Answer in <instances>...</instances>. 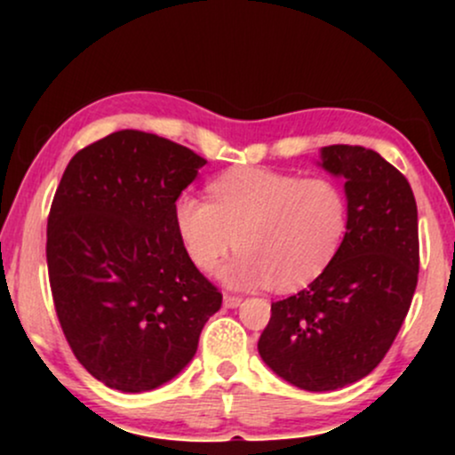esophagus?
Segmentation results:
<instances>
[{
  "instance_id": "1",
  "label": "esophagus",
  "mask_w": 455,
  "mask_h": 455,
  "mask_svg": "<svg viewBox=\"0 0 455 455\" xmlns=\"http://www.w3.org/2000/svg\"><path fill=\"white\" fill-rule=\"evenodd\" d=\"M239 304H242V297L224 295V306H227V307H237Z\"/></svg>"
}]
</instances>
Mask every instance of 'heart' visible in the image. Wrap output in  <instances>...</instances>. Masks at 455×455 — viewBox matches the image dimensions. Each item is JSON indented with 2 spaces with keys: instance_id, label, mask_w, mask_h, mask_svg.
Segmentation results:
<instances>
[{
  "instance_id": "obj_1",
  "label": "heart",
  "mask_w": 455,
  "mask_h": 455,
  "mask_svg": "<svg viewBox=\"0 0 455 455\" xmlns=\"http://www.w3.org/2000/svg\"><path fill=\"white\" fill-rule=\"evenodd\" d=\"M210 198L177 196V237L203 274H216L237 245L224 280L242 289H304L333 263L348 231L347 195L325 177L243 166L213 180Z\"/></svg>"
}]
</instances>
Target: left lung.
Masks as SVG:
<instances>
[{"label":"left lung","instance_id":"8db88e82","mask_svg":"<svg viewBox=\"0 0 455 455\" xmlns=\"http://www.w3.org/2000/svg\"><path fill=\"white\" fill-rule=\"evenodd\" d=\"M318 164L344 180L347 237L307 289L271 304L259 355L295 387L333 391L368 377L398 336L419 274V235L409 181L377 151L329 145Z\"/></svg>","mask_w":455,"mask_h":455}]
</instances>
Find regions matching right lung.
Returning a JSON list of instances; mask_svg holds the SVG:
<instances>
[{"mask_svg":"<svg viewBox=\"0 0 455 455\" xmlns=\"http://www.w3.org/2000/svg\"><path fill=\"white\" fill-rule=\"evenodd\" d=\"M207 160L119 130L68 162L46 227L55 312L75 357L111 389L169 383L222 295L188 259L173 205Z\"/></svg>","mask_w":455,"mask_h":455,"instance_id":"add662e5","label":"right lung"}]
</instances>
